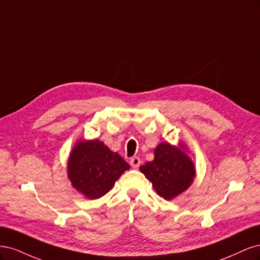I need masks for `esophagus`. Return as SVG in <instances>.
Masks as SVG:
<instances>
[{
    "mask_svg": "<svg viewBox=\"0 0 260 260\" xmlns=\"http://www.w3.org/2000/svg\"><path fill=\"white\" fill-rule=\"evenodd\" d=\"M140 164H141V159L139 158V157H137V156L132 157V158L130 159V165H131L132 168L138 169L140 167Z\"/></svg>",
    "mask_w": 260,
    "mask_h": 260,
    "instance_id": "obj_1",
    "label": "esophagus"
}]
</instances>
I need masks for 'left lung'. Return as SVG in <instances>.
<instances>
[{"instance_id": "left-lung-1", "label": "left lung", "mask_w": 260, "mask_h": 260, "mask_svg": "<svg viewBox=\"0 0 260 260\" xmlns=\"http://www.w3.org/2000/svg\"><path fill=\"white\" fill-rule=\"evenodd\" d=\"M154 156V160L147 161L140 170L151 181L157 194L170 201L192 184L194 164L185 154L183 143L175 146L162 142L156 146Z\"/></svg>"}]
</instances>
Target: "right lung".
I'll list each match as a JSON object with an SVG mask.
<instances>
[{"instance_id": "1", "label": "right lung", "mask_w": 260, "mask_h": 260, "mask_svg": "<svg viewBox=\"0 0 260 260\" xmlns=\"http://www.w3.org/2000/svg\"><path fill=\"white\" fill-rule=\"evenodd\" d=\"M67 166L73 186L90 200L100 199L111 191L116 181L130 168L119 154L99 140L78 142Z\"/></svg>"}]
</instances>
